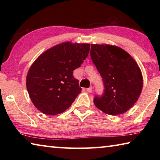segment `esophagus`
<instances>
[{
  "label": "esophagus",
  "instance_id": "34e87169",
  "mask_svg": "<svg viewBox=\"0 0 160 160\" xmlns=\"http://www.w3.org/2000/svg\"><path fill=\"white\" fill-rule=\"evenodd\" d=\"M87 91L88 92H90V93H91L92 92V87H90V88H88L87 89Z\"/></svg>",
  "mask_w": 160,
  "mask_h": 160
}]
</instances>
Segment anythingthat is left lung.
Masks as SVG:
<instances>
[{
    "mask_svg": "<svg viewBox=\"0 0 160 160\" xmlns=\"http://www.w3.org/2000/svg\"><path fill=\"white\" fill-rule=\"evenodd\" d=\"M90 56L102 76L104 92L94 104L110 115L123 113L133 106L141 93L140 68L122 48L107 44H91Z\"/></svg>",
    "mask_w": 160,
    "mask_h": 160,
    "instance_id": "left-lung-1",
    "label": "left lung"
}]
</instances>
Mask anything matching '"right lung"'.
Here are the masks:
<instances>
[{
    "label": "right lung",
    "mask_w": 160,
    "mask_h": 160,
    "mask_svg": "<svg viewBox=\"0 0 160 160\" xmlns=\"http://www.w3.org/2000/svg\"><path fill=\"white\" fill-rule=\"evenodd\" d=\"M90 44L64 42L41 54L32 65L26 85L40 112L56 115L71 106L82 90L73 70L88 57Z\"/></svg>",
    "instance_id": "right-lung-1"
}]
</instances>
